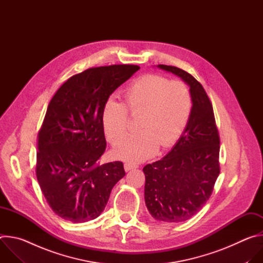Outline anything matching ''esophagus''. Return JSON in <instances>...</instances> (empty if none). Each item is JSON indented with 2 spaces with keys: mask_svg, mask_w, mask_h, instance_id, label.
<instances>
[{
  "mask_svg": "<svg viewBox=\"0 0 263 263\" xmlns=\"http://www.w3.org/2000/svg\"><path fill=\"white\" fill-rule=\"evenodd\" d=\"M124 167H125V171L128 172V171H131V170H133V168L138 167V165H137V164H134V163H131V162H126V163L124 164Z\"/></svg>",
  "mask_w": 263,
  "mask_h": 263,
  "instance_id": "esophagus-1",
  "label": "esophagus"
}]
</instances>
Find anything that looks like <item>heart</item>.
<instances>
[{"label":"heart","mask_w":263,"mask_h":263,"mask_svg":"<svg viewBox=\"0 0 263 263\" xmlns=\"http://www.w3.org/2000/svg\"><path fill=\"white\" fill-rule=\"evenodd\" d=\"M192 109L193 97L185 83L147 73L126 89L124 104L112 99L106 101L102 124L108 140L116 143L128 130V115H139L140 131L119 142L115 155L141 161L153 156L160 145L167 148L178 141L189 124Z\"/></svg>","instance_id":"heart-1"}]
</instances>
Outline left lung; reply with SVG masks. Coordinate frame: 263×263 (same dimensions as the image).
Masks as SVG:
<instances>
[{
	"instance_id": "8db88e82",
	"label": "left lung",
	"mask_w": 263,
	"mask_h": 263,
	"mask_svg": "<svg viewBox=\"0 0 263 263\" xmlns=\"http://www.w3.org/2000/svg\"><path fill=\"white\" fill-rule=\"evenodd\" d=\"M158 67L190 85L192 115L183 134L162 159L146 164L144 201L158 220L181 222L197 214L209 200L219 175V135L212 104L190 72L172 65Z\"/></svg>"
}]
</instances>
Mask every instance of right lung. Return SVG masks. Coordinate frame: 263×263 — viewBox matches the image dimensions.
<instances>
[{"label":"right lung","mask_w":263,"mask_h":263,"mask_svg":"<svg viewBox=\"0 0 263 263\" xmlns=\"http://www.w3.org/2000/svg\"><path fill=\"white\" fill-rule=\"evenodd\" d=\"M139 68H87L67 79L52 98L37 135L35 173L47 203L61 218L84 222L98 217L126 175L121 161L100 163L106 149L102 110Z\"/></svg>","instance_id":"right-lung-1"}]
</instances>
